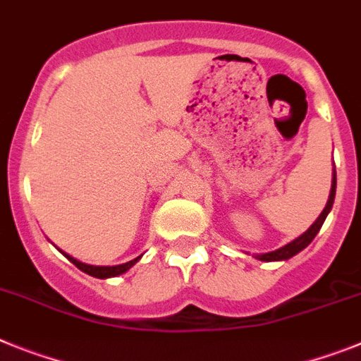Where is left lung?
Listing matches in <instances>:
<instances>
[{"mask_svg":"<svg viewBox=\"0 0 361 361\" xmlns=\"http://www.w3.org/2000/svg\"><path fill=\"white\" fill-rule=\"evenodd\" d=\"M334 196H336V171H332V185H331V192H329V200L327 203H325V209L322 211V214L316 218L314 224L311 225V227L307 228L305 233L302 234V236L294 238L293 241H289L287 245L280 247V249L276 250H271V252H263V255H255V258L262 259V262H283V259H289L293 258V256H296L298 252H302L303 249H305L309 243H311L312 240H314L316 234L319 233V228H322V225H324L325 218H327V214L331 212L332 209V203H334Z\"/></svg>","mask_w":361,"mask_h":361,"instance_id":"obj_1","label":"left lung"}]
</instances>
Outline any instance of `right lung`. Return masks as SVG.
I'll return each instance as SVG.
<instances>
[{
    "label": "right lung",
    "mask_w": 361,
    "mask_h": 361,
    "mask_svg": "<svg viewBox=\"0 0 361 361\" xmlns=\"http://www.w3.org/2000/svg\"><path fill=\"white\" fill-rule=\"evenodd\" d=\"M61 252H63V250H61ZM65 256H67L68 262L74 263V265H76L80 271L87 272V274L94 276V278H99V280H106V278H114V276H120V274H123V272H127L128 269L134 267V265H136V263L142 259L143 255L137 256V258H134V259H130V262H127V263H121V265H89V263L80 262V259L72 258V256H68V255H65Z\"/></svg>",
    "instance_id": "right-lung-1"
}]
</instances>
